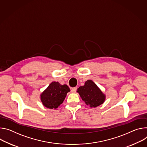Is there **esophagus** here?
<instances>
[{
    "instance_id": "34e87169",
    "label": "esophagus",
    "mask_w": 147,
    "mask_h": 147,
    "mask_svg": "<svg viewBox=\"0 0 147 147\" xmlns=\"http://www.w3.org/2000/svg\"><path fill=\"white\" fill-rule=\"evenodd\" d=\"M76 90H77V89L75 88H72V89H71V92H72V93H76Z\"/></svg>"
}]
</instances>
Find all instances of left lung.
<instances>
[{
	"label": "left lung",
	"mask_w": 147,
	"mask_h": 147,
	"mask_svg": "<svg viewBox=\"0 0 147 147\" xmlns=\"http://www.w3.org/2000/svg\"><path fill=\"white\" fill-rule=\"evenodd\" d=\"M77 92L87 105L96 107L102 105L105 96L92 80H88L84 86H80Z\"/></svg>",
	"instance_id": "obj_1"
}]
</instances>
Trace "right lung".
I'll use <instances>...</instances> for the list:
<instances>
[{
  "label": "right lung",
  "instance_id": "1",
  "mask_svg": "<svg viewBox=\"0 0 147 147\" xmlns=\"http://www.w3.org/2000/svg\"><path fill=\"white\" fill-rule=\"evenodd\" d=\"M69 91L67 85H61L59 82H53L41 94V102L47 108L56 109L62 103Z\"/></svg>",
  "mask_w": 147,
  "mask_h": 147
}]
</instances>
